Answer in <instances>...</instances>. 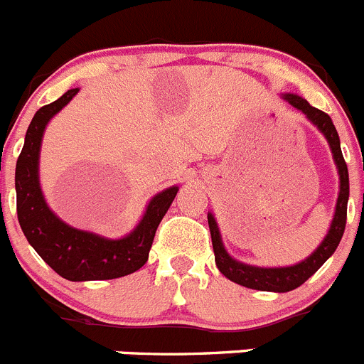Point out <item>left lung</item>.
<instances>
[{
    "label": "left lung",
    "instance_id": "1",
    "mask_svg": "<svg viewBox=\"0 0 364 364\" xmlns=\"http://www.w3.org/2000/svg\"><path fill=\"white\" fill-rule=\"evenodd\" d=\"M283 99L299 109L301 113L318 129L323 134V138L329 143L331 154H333L334 164H336L338 177H340V193H338L336 208H334L333 221H331L327 235L323 237L322 242L318 244L315 251L309 257H306L299 264L289 265V267H258V265L244 264V262L235 260L228 255L223 244L221 232L215 223V218L212 212H208V228H210L212 237V247H214L215 265H218L219 272L230 279V282L242 285L246 289L262 290V292H290V290L301 287L308 278H311L323 264L327 258L336 251L338 244H340L341 237L345 232V223H347V201H348V170L345 164L343 154H341L340 146V136H338L336 127H334L333 120L329 114L323 111L316 109V107L309 106V102L303 97L296 95V93H283Z\"/></svg>",
    "mask_w": 364,
    "mask_h": 364
}]
</instances>
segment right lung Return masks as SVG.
<instances>
[{
	"label": "right lung",
	"instance_id": "add662e5",
	"mask_svg": "<svg viewBox=\"0 0 364 364\" xmlns=\"http://www.w3.org/2000/svg\"><path fill=\"white\" fill-rule=\"evenodd\" d=\"M77 92L79 88L68 90L58 100L41 107L28 127L16 166L17 218L31 247L61 278L68 282L122 278L146 264L157 226L177 196L178 186L157 193L149 201L136 228L120 239H107L61 221L49 208L42 193L38 163L46 127Z\"/></svg>",
	"mask_w": 364,
	"mask_h": 364
}]
</instances>
